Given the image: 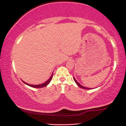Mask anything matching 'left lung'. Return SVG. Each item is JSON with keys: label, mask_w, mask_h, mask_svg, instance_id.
Segmentation results:
<instances>
[{"label": "left lung", "mask_w": 126, "mask_h": 126, "mask_svg": "<svg viewBox=\"0 0 126 126\" xmlns=\"http://www.w3.org/2000/svg\"><path fill=\"white\" fill-rule=\"evenodd\" d=\"M74 81H75V83H77V85H78V86L79 87H80V88H84V89H87V90L90 89V88H89L86 87H83V86H81V84H79V83L78 82V81H77V80H76V79H75V78H74Z\"/></svg>", "instance_id": "1"}]
</instances>
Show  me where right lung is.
<instances>
[{
    "label": "right lung",
    "instance_id": "right-lung-1",
    "mask_svg": "<svg viewBox=\"0 0 126 126\" xmlns=\"http://www.w3.org/2000/svg\"><path fill=\"white\" fill-rule=\"evenodd\" d=\"M52 77H53V74H52V75H51V77L48 79V80L47 81H46L45 83H43V84H38V85L30 84H28V83H27L24 82V81H23V83H25L26 84H27V85H28V86H29L30 87H33V88H42V87H46V86H47V85L49 83V82H50V81H51V79H52Z\"/></svg>",
    "mask_w": 126,
    "mask_h": 126
}]
</instances>
